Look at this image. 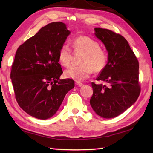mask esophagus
<instances>
[{
  "instance_id": "1",
  "label": "esophagus",
  "mask_w": 153,
  "mask_h": 153,
  "mask_svg": "<svg viewBox=\"0 0 153 153\" xmlns=\"http://www.w3.org/2000/svg\"><path fill=\"white\" fill-rule=\"evenodd\" d=\"M76 85L79 86V87H81V86L83 85V83H81V82H76Z\"/></svg>"
}]
</instances>
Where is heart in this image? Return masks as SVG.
Wrapping results in <instances>:
<instances>
[{
	"instance_id": "b5f03b06",
	"label": "heart",
	"mask_w": 153,
	"mask_h": 153,
	"mask_svg": "<svg viewBox=\"0 0 153 153\" xmlns=\"http://www.w3.org/2000/svg\"><path fill=\"white\" fill-rule=\"evenodd\" d=\"M75 52H83L81 59L82 65L72 66L64 71L66 78L74 79L76 82H82L91 76L93 72H100L104 70L108 61L106 52L100 47V44L93 39L86 35L76 37L72 42ZM72 53L67 44H63L60 48L58 59L62 66L67 68L71 64Z\"/></svg>"
}]
</instances>
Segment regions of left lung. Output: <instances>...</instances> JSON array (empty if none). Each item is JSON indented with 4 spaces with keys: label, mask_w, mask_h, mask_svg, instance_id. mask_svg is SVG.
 I'll return each mask as SVG.
<instances>
[{
    "label": "left lung",
    "mask_w": 153,
    "mask_h": 153,
    "mask_svg": "<svg viewBox=\"0 0 153 153\" xmlns=\"http://www.w3.org/2000/svg\"><path fill=\"white\" fill-rule=\"evenodd\" d=\"M96 37L105 45L108 63L97 78L105 83H91L93 93L90 105L104 118L121 114L138 99L141 92L139 82V62L122 35L111 30L95 28Z\"/></svg>",
    "instance_id": "obj_1"
}]
</instances>
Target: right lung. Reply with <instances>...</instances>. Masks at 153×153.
Segmentation results:
<instances>
[{"instance_id":"add662e5","label":"right lung","mask_w":153,"mask_h":153,"mask_svg":"<svg viewBox=\"0 0 153 153\" xmlns=\"http://www.w3.org/2000/svg\"><path fill=\"white\" fill-rule=\"evenodd\" d=\"M70 31L60 22L42 27L18 48L10 78L16 101L30 116L46 120L54 115L75 85L60 79L63 73L58 54Z\"/></svg>"}]
</instances>
